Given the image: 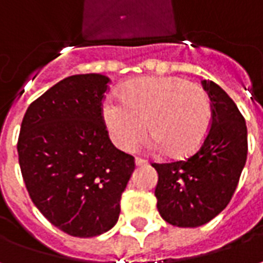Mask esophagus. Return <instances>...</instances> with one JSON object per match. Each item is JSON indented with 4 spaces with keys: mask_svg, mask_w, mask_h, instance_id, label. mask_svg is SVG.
Here are the masks:
<instances>
[{
    "mask_svg": "<svg viewBox=\"0 0 263 263\" xmlns=\"http://www.w3.org/2000/svg\"><path fill=\"white\" fill-rule=\"evenodd\" d=\"M135 163H137V166H146L148 160L142 159V158H135Z\"/></svg>",
    "mask_w": 263,
    "mask_h": 263,
    "instance_id": "34e87169",
    "label": "esophagus"
}]
</instances>
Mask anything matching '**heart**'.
Listing matches in <instances>:
<instances>
[{
  "label": "heart",
  "instance_id": "b5f03b06",
  "mask_svg": "<svg viewBox=\"0 0 263 263\" xmlns=\"http://www.w3.org/2000/svg\"><path fill=\"white\" fill-rule=\"evenodd\" d=\"M120 100L104 104L103 115L122 151L137 148L146 122L149 135L171 158L194 154L209 134L213 108L197 83L182 77H142L124 84Z\"/></svg>",
  "mask_w": 263,
  "mask_h": 263
}]
</instances>
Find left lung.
Listing matches in <instances>:
<instances>
[{
	"instance_id": "8db88e82",
	"label": "left lung",
	"mask_w": 263,
	"mask_h": 263,
	"mask_svg": "<svg viewBox=\"0 0 263 263\" xmlns=\"http://www.w3.org/2000/svg\"><path fill=\"white\" fill-rule=\"evenodd\" d=\"M213 118L200 148L186 159L152 163L158 172V211L172 226L194 228L218 215L231 201L247 162L248 132L242 114L214 81H201Z\"/></svg>"
}]
</instances>
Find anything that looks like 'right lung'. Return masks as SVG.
<instances>
[{"label":"right lung","instance_id":"right-lung-1","mask_svg":"<svg viewBox=\"0 0 263 263\" xmlns=\"http://www.w3.org/2000/svg\"><path fill=\"white\" fill-rule=\"evenodd\" d=\"M109 79L76 74L28 107L18 159L37 210L73 237H96L118 221L135 159L109 141L103 101Z\"/></svg>","mask_w":263,"mask_h":263}]
</instances>
